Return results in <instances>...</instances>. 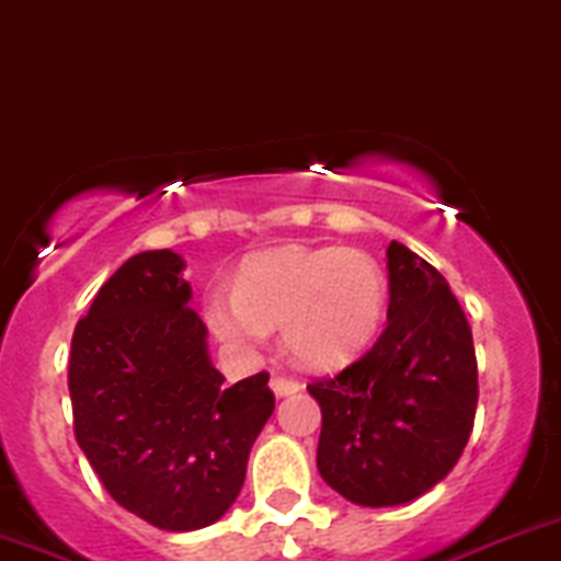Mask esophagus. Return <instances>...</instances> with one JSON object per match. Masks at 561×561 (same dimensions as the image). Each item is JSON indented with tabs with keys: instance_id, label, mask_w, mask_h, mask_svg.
Segmentation results:
<instances>
[{
	"instance_id": "obj_1",
	"label": "esophagus",
	"mask_w": 561,
	"mask_h": 561,
	"mask_svg": "<svg viewBox=\"0 0 561 561\" xmlns=\"http://www.w3.org/2000/svg\"><path fill=\"white\" fill-rule=\"evenodd\" d=\"M271 390H274L276 399H285V396H293L301 390L296 380H287V377H271Z\"/></svg>"
}]
</instances>
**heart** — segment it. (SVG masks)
<instances>
[{"instance_id": "obj_1", "label": "heart", "mask_w": 561, "mask_h": 561, "mask_svg": "<svg viewBox=\"0 0 561 561\" xmlns=\"http://www.w3.org/2000/svg\"><path fill=\"white\" fill-rule=\"evenodd\" d=\"M388 309V276L360 249L282 247L244 263L236 290L206 298L211 333L254 353L282 328L285 350L312 371L342 369L371 347Z\"/></svg>"}]
</instances>
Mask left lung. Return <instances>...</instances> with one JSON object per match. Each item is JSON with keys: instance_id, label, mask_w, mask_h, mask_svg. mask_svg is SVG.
Returning <instances> with one entry per match:
<instances>
[{"instance_id": "left-lung-1", "label": "left lung", "mask_w": 561, "mask_h": 561, "mask_svg": "<svg viewBox=\"0 0 561 561\" xmlns=\"http://www.w3.org/2000/svg\"><path fill=\"white\" fill-rule=\"evenodd\" d=\"M388 325L375 347L317 380V469L360 507H396L439 483L467 448L478 407L472 331L450 285L399 241L388 247Z\"/></svg>"}]
</instances>
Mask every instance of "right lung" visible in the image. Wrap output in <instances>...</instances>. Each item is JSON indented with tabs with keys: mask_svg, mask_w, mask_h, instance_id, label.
Returning a JSON list of instances; mask_svg holds the SVG:
<instances>
[{
	"mask_svg": "<svg viewBox=\"0 0 561 561\" xmlns=\"http://www.w3.org/2000/svg\"><path fill=\"white\" fill-rule=\"evenodd\" d=\"M184 257L133 254L72 333L76 439L107 494L165 531L219 522L274 412L268 375L225 386L190 309Z\"/></svg>",
	"mask_w": 561,
	"mask_h": 561,
	"instance_id": "1",
	"label": "right lung"
}]
</instances>
